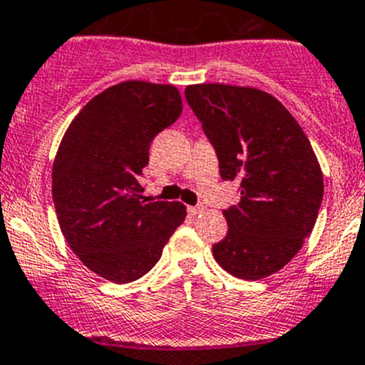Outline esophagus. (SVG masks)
Returning <instances> with one entry per match:
<instances>
[{
    "instance_id": "34e87169",
    "label": "esophagus",
    "mask_w": 365,
    "mask_h": 365,
    "mask_svg": "<svg viewBox=\"0 0 365 365\" xmlns=\"http://www.w3.org/2000/svg\"><path fill=\"white\" fill-rule=\"evenodd\" d=\"M204 211H206V207H204L202 204H199V206H190L188 207L190 215H200V213H204Z\"/></svg>"
}]
</instances>
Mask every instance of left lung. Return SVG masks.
<instances>
[{
  "label": "left lung",
  "mask_w": 365,
  "mask_h": 365,
  "mask_svg": "<svg viewBox=\"0 0 365 365\" xmlns=\"http://www.w3.org/2000/svg\"><path fill=\"white\" fill-rule=\"evenodd\" d=\"M218 158L220 177L240 182L224 210L227 235L213 245L218 265L256 281L283 269L314 229L324 193L321 166L287 107L256 88L195 84L185 91Z\"/></svg>",
  "instance_id": "8db88e82"
}]
</instances>
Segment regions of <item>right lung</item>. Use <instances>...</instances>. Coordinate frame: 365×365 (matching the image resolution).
<instances>
[{"label":"right lung","mask_w":365,"mask_h":365,"mask_svg":"<svg viewBox=\"0 0 365 365\" xmlns=\"http://www.w3.org/2000/svg\"><path fill=\"white\" fill-rule=\"evenodd\" d=\"M182 113L177 88L127 81L106 89L69 123L51 172L66 242L113 283L145 276L186 217L185 204L143 197L152 140Z\"/></svg>","instance_id":"obj_1"}]
</instances>
